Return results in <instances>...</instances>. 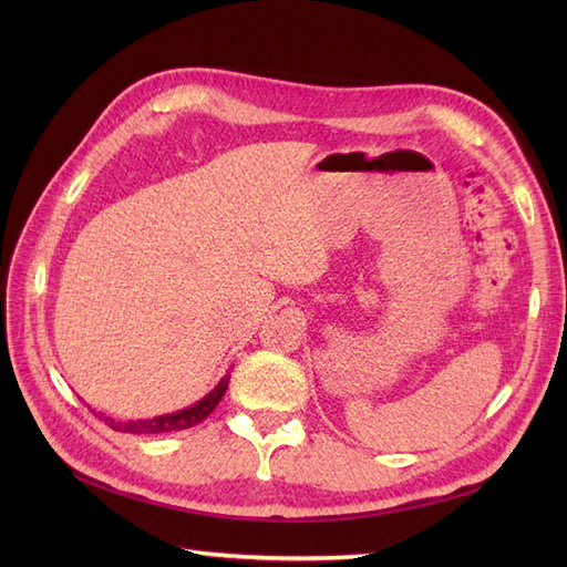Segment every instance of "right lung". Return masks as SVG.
I'll list each match as a JSON object with an SVG mask.
<instances>
[{
	"instance_id": "right-lung-1",
	"label": "right lung",
	"mask_w": 567,
	"mask_h": 567,
	"mask_svg": "<svg viewBox=\"0 0 567 567\" xmlns=\"http://www.w3.org/2000/svg\"><path fill=\"white\" fill-rule=\"evenodd\" d=\"M229 379H231V375L227 373L225 379L217 383V388L208 394V398H203L200 402H196L194 406H188L184 411H177V414L148 419V421H136V423H117L113 419H104V421L113 427V431H117V433H132V435H161V433L184 431V427H192V425L200 423L203 419H208L213 414V409L219 404L221 398H225Z\"/></svg>"
}]
</instances>
